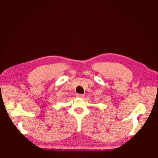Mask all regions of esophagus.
I'll use <instances>...</instances> for the list:
<instances>
[{"label": "esophagus", "mask_w": 158, "mask_h": 158, "mask_svg": "<svg viewBox=\"0 0 158 158\" xmlns=\"http://www.w3.org/2000/svg\"><path fill=\"white\" fill-rule=\"evenodd\" d=\"M76 96L78 97V98H83V97H84V95H83V94H77Z\"/></svg>", "instance_id": "obj_1"}]
</instances>
